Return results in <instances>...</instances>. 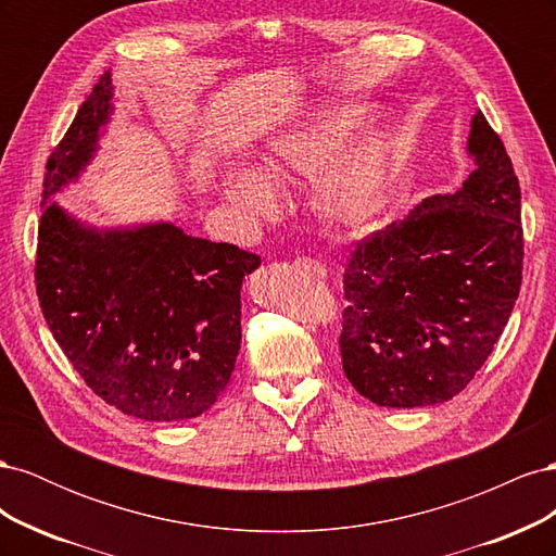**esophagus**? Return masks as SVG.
<instances>
[{
  "label": "esophagus",
  "mask_w": 556,
  "mask_h": 556,
  "mask_svg": "<svg viewBox=\"0 0 556 556\" xmlns=\"http://www.w3.org/2000/svg\"><path fill=\"white\" fill-rule=\"evenodd\" d=\"M299 268H306L308 274H313L315 278H325L327 276V268L319 264V262H315V260H308V257H299L296 262H294Z\"/></svg>",
  "instance_id": "34e87169"
}]
</instances>
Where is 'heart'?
<instances>
[{
	"mask_svg": "<svg viewBox=\"0 0 556 556\" xmlns=\"http://www.w3.org/2000/svg\"><path fill=\"white\" fill-rule=\"evenodd\" d=\"M368 117L364 106H336L319 111L292 129L266 141L255 174L233 169L223 178V199L250 220H266L278 208L274 190L299 178H313L329 164L348 134ZM392 141L387 134H371L352 153L333 164L323 180L325 206L339 215L357 213L380 197L390 174Z\"/></svg>",
	"mask_w": 556,
	"mask_h": 556,
	"instance_id": "1",
	"label": "heart"
}]
</instances>
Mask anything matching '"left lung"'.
Segmentation results:
<instances>
[{"instance_id":"8db88e82","label":"left lung","mask_w":556,"mask_h":556,"mask_svg":"<svg viewBox=\"0 0 556 556\" xmlns=\"http://www.w3.org/2000/svg\"><path fill=\"white\" fill-rule=\"evenodd\" d=\"M476 169L362 239L348 260L341 359L355 390L387 408L450 401L508 325L521 285L519 180L478 111L466 143Z\"/></svg>"}]
</instances>
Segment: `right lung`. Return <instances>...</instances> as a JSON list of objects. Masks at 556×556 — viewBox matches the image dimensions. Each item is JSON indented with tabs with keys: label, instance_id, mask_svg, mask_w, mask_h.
Here are the masks:
<instances>
[{
	"label": "right lung",
	"instance_id": "1",
	"mask_svg": "<svg viewBox=\"0 0 556 556\" xmlns=\"http://www.w3.org/2000/svg\"><path fill=\"white\" fill-rule=\"evenodd\" d=\"M113 113L111 72L46 164L37 294L48 329L90 390L150 422L206 413L241 350V285L262 264L172 223L97 229L53 197L76 182Z\"/></svg>",
	"mask_w": 556,
	"mask_h": 556
}]
</instances>
